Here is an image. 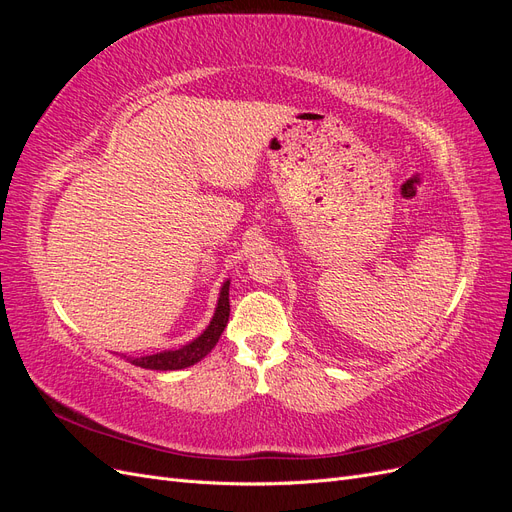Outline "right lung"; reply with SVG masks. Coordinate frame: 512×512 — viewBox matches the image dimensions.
<instances>
[{"label":"right lung","instance_id":"right-lung-1","mask_svg":"<svg viewBox=\"0 0 512 512\" xmlns=\"http://www.w3.org/2000/svg\"><path fill=\"white\" fill-rule=\"evenodd\" d=\"M228 286L230 282H226L220 290V299H218V307H215V314L209 327L205 329V333L196 337L194 342H190L188 346H183L179 350H166L160 354H149V356H138V359H130L132 365L136 367H145V369H160V371H170V369H183L190 367L194 363H198L203 356H207L213 346L218 344L220 335L226 329L228 322V314H230V303H228Z\"/></svg>","mask_w":512,"mask_h":512}]
</instances>
